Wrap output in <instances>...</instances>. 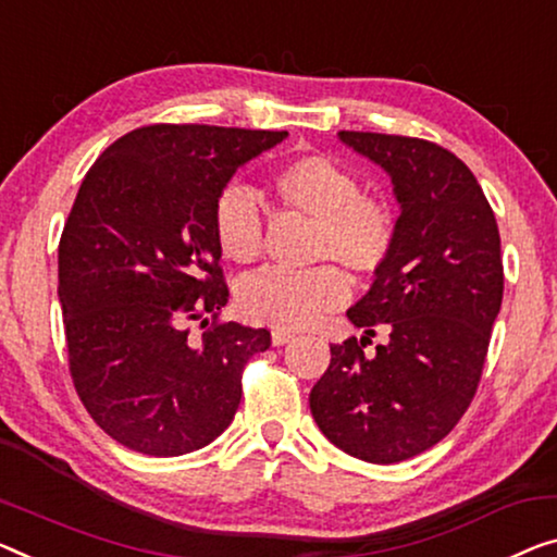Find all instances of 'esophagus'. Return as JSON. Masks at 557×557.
I'll use <instances>...</instances> for the list:
<instances>
[{"mask_svg": "<svg viewBox=\"0 0 557 557\" xmlns=\"http://www.w3.org/2000/svg\"><path fill=\"white\" fill-rule=\"evenodd\" d=\"M293 337H295L293 332H287V330H272V345H275V347L287 345Z\"/></svg>", "mask_w": 557, "mask_h": 557, "instance_id": "esophagus-1", "label": "esophagus"}]
</instances>
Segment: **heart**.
I'll use <instances>...</instances> for the list:
<instances>
[{"instance_id":"heart-1","label":"heart","mask_w":557,"mask_h":557,"mask_svg":"<svg viewBox=\"0 0 557 557\" xmlns=\"http://www.w3.org/2000/svg\"><path fill=\"white\" fill-rule=\"evenodd\" d=\"M270 189L287 214L312 222L307 257L322 264L305 272H260L239 289V310L260 325L300 330L345 305L350 282L337 263L358 280L383 272L397 245V214L387 199L362 193L350 170L322 154H300L280 164ZM212 227L225 260L252 264L262 257V214L243 189L220 195Z\"/></svg>"}]
</instances>
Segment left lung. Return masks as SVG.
I'll return each instance as SVG.
<instances>
[{
  "label": "left lung",
  "mask_w": 557,
  "mask_h": 557,
  "mask_svg": "<svg viewBox=\"0 0 557 557\" xmlns=\"http://www.w3.org/2000/svg\"><path fill=\"white\" fill-rule=\"evenodd\" d=\"M389 172L403 212L397 245L370 293L347 310L369 337L330 345L310 410L332 445L364 462L414 458L470 408L503 302L500 232L483 187L450 149L420 137L339 132Z\"/></svg>",
  "instance_id": "obj_1"
}]
</instances>
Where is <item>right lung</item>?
<instances>
[{
    "label": "right lung",
    "mask_w": 557,
    "mask_h": 557,
    "mask_svg": "<svg viewBox=\"0 0 557 557\" xmlns=\"http://www.w3.org/2000/svg\"><path fill=\"white\" fill-rule=\"evenodd\" d=\"M280 129L147 124L99 154L60 237L74 389L112 440L177 458L222 435L270 330L220 318L230 289L214 205ZM197 324L199 336H193Z\"/></svg>",
    "instance_id": "1"
}]
</instances>
